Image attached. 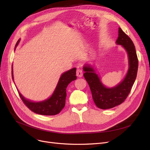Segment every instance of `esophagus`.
I'll return each mask as SVG.
<instances>
[{
	"instance_id": "1",
	"label": "esophagus",
	"mask_w": 150,
	"mask_h": 150,
	"mask_svg": "<svg viewBox=\"0 0 150 150\" xmlns=\"http://www.w3.org/2000/svg\"><path fill=\"white\" fill-rule=\"evenodd\" d=\"M76 76L79 77V78H81L83 76V71L81 69H77L76 70Z\"/></svg>"
}]
</instances>
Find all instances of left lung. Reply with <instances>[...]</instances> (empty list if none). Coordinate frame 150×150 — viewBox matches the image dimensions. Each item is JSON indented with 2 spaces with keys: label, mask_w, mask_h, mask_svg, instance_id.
<instances>
[{
  "label": "left lung",
  "mask_w": 150,
  "mask_h": 150,
  "mask_svg": "<svg viewBox=\"0 0 150 150\" xmlns=\"http://www.w3.org/2000/svg\"><path fill=\"white\" fill-rule=\"evenodd\" d=\"M117 44L122 45L128 54L129 69L125 78L121 83L112 88H107L101 82L93 68L84 66V77L87 81L95 104L98 108L106 110L123 103L128 97L137 76L138 60L134 45L129 36L119 28Z\"/></svg>",
  "instance_id": "8db88e82"
}]
</instances>
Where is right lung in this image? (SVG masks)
<instances>
[{
    "label": "right lung",
    "mask_w": 150,
    "mask_h": 150,
    "mask_svg": "<svg viewBox=\"0 0 150 150\" xmlns=\"http://www.w3.org/2000/svg\"><path fill=\"white\" fill-rule=\"evenodd\" d=\"M19 42V40L17 41L16 47ZM76 71V67L72 68L71 70L64 72L61 75L53 94L47 100L38 103L32 102L28 99H25L22 96V94L19 93L22 101L30 110L35 113H37V114L46 116H52L59 114L65 106L67 86L71 81L76 80L77 78ZM12 77L13 79L12 70Z\"/></svg>",
    "instance_id": "obj_1"
}]
</instances>
